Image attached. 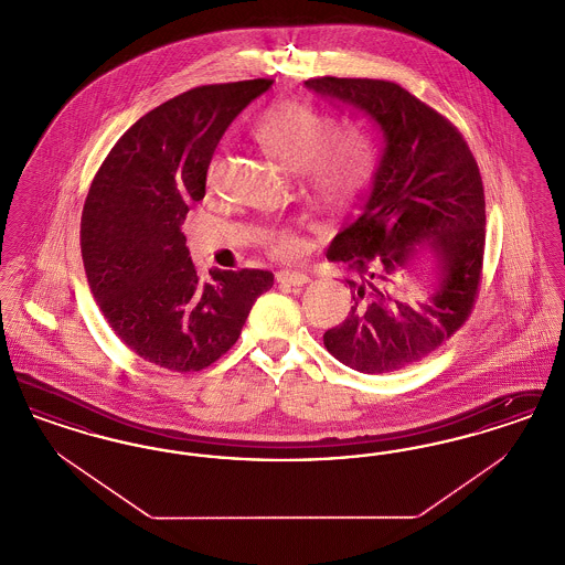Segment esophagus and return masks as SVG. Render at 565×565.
I'll return each instance as SVG.
<instances>
[{"label":"esophagus","instance_id":"1","mask_svg":"<svg viewBox=\"0 0 565 565\" xmlns=\"http://www.w3.org/2000/svg\"><path fill=\"white\" fill-rule=\"evenodd\" d=\"M275 277H277L279 284H286V286H305V284H309V275L302 273V270H279Z\"/></svg>","mask_w":565,"mask_h":565}]
</instances>
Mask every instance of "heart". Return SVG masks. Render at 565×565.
Here are the masks:
<instances>
[{"instance_id": "b5f03b06", "label": "heart", "mask_w": 565, "mask_h": 565, "mask_svg": "<svg viewBox=\"0 0 565 565\" xmlns=\"http://www.w3.org/2000/svg\"><path fill=\"white\" fill-rule=\"evenodd\" d=\"M249 135L256 146L281 167L296 171L307 201L322 207L350 203L371 178L376 139L366 118H337L302 99H281L260 111ZM273 258L290 260L300 242L290 231H273L263 237Z\"/></svg>"}]
</instances>
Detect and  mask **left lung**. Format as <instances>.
Instances as JSON below:
<instances>
[{
  "label": "left lung",
  "mask_w": 565,
  "mask_h": 565,
  "mask_svg": "<svg viewBox=\"0 0 565 565\" xmlns=\"http://www.w3.org/2000/svg\"><path fill=\"white\" fill-rule=\"evenodd\" d=\"M305 84L362 109L383 135L364 212L328 247V260L358 277L345 279L350 316L323 332V348L358 373H394L438 350L475 309L484 254L481 171L456 125L396 82L323 76ZM422 241L444 279L428 301L411 306L391 286Z\"/></svg>",
  "instance_id": "left-lung-1"
}]
</instances>
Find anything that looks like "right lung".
Masks as SVG:
<instances>
[{"label": "right lung", "instance_id": "1", "mask_svg": "<svg viewBox=\"0 0 565 565\" xmlns=\"http://www.w3.org/2000/svg\"><path fill=\"white\" fill-rule=\"evenodd\" d=\"M270 84H205L150 109L114 143L86 194L81 247L90 292L114 334L167 371L212 366L273 286L260 269L210 270L205 279L180 228L205 196L220 137Z\"/></svg>", "mask_w": 565, "mask_h": 565}]
</instances>
